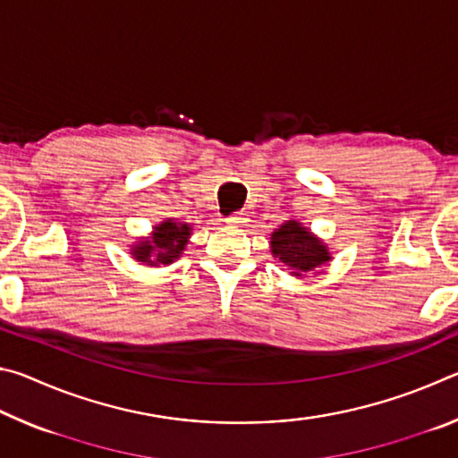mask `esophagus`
I'll use <instances>...</instances> for the list:
<instances>
[{"label":"esophagus","instance_id":"obj_1","mask_svg":"<svg viewBox=\"0 0 458 458\" xmlns=\"http://www.w3.org/2000/svg\"><path fill=\"white\" fill-rule=\"evenodd\" d=\"M226 222L230 224V226H242V224L246 222V218H244V214H230L228 218H226Z\"/></svg>","mask_w":458,"mask_h":458}]
</instances>
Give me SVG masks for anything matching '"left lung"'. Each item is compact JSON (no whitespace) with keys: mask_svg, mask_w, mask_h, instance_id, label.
Here are the masks:
<instances>
[{"mask_svg":"<svg viewBox=\"0 0 458 458\" xmlns=\"http://www.w3.org/2000/svg\"><path fill=\"white\" fill-rule=\"evenodd\" d=\"M270 254L297 278L315 273L333 259L325 240L294 218L284 220L270 234Z\"/></svg>","mask_w":458,"mask_h":458,"instance_id":"8db88e82","label":"left lung"}]
</instances>
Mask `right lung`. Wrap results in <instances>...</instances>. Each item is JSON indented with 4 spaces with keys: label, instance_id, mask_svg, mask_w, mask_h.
<instances>
[{
    "label": "right lung",
    "instance_id": "right-lung-1",
    "mask_svg": "<svg viewBox=\"0 0 458 458\" xmlns=\"http://www.w3.org/2000/svg\"><path fill=\"white\" fill-rule=\"evenodd\" d=\"M191 238V226L188 222H177L175 218H165L155 224L149 236L137 238L129 246V254L137 262L147 267H169L185 250Z\"/></svg>",
    "mask_w": 458,
    "mask_h": 458
}]
</instances>
